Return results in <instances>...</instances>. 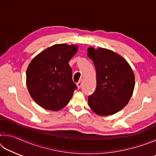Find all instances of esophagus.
Masks as SVG:
<instances>
[{
    "mask_svg": "<svg viewBox=\"0 0 156 156\" xmlns=\"http://www.w3.org/2000/svg\"><path fill=\"white\" fill-rule=\"evenodd\" d=\"M77 87H78V89H80L81 87H82V84H83V80H80V81L78 82V83H77Z\"/></svg>",
    "mask_w": 156,
    "mask_h": 156,
    "instance_id": "1",
    "label": "esophagus"
}]
</instances>
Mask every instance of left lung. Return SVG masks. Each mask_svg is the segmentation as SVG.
<instances>
[{
	"label": "left lung",
	"instance_id": "left-lung-1",
	"mask_svg": "<svg viewBox=\"0 0 156 156\" xmlns=\"http://www.w3.org/2000/svg\"><path fill=\"white\" fill-rule=\"evenodd\" d=\"M87 56L96 71V89L88 97L91 109L98 115H113L128 104L135 87L131 66L112 50L90 47Z\"/></svg>",
	"mask_w": 156,
	"mask_h": 156
}]
</instances>
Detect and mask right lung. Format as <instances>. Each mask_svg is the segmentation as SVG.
<instances>
[{
  "label": "right lung",
  "instance_id": "right-lung-1",
  "mask_svg": "<svg viewBox=\"0 0 156 156\" xmlns=\"http://www.w3.org/2000/svg\"><path fill=\"white\" fill-rule=\"evenodd\" d=\"M76 44H56L34 58L26 72L31 97L39 106L50 111L64 108L77 86L72 80L69 61L78 52Z\"/></svg>",
  "mask_w": 156,
  "mask_h": 156
}]
</instances>
